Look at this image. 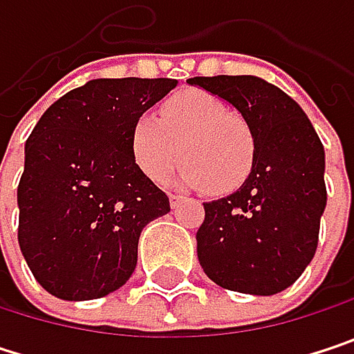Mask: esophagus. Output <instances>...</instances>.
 I'll use <instances>...</instances> for the list:
<instances>
[{
	"label": "esophagus",
	"mask_w": 354,
	"mask_h": 354,
	"mask_svg": "<svg viewBox=\"0 0 354 354\" xmlns=\"http://www.w3.org/2000/svg\"><path fill=\"white\" fill-rule=\"evenodd\" d=\"M180 203H182V196H178V194H170V205H172V209H176Z\"/></svg>",
	"instance_id": "1"
}]
</instances>
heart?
Wrapping results in <instances>:
<instances>
[{
  "instance_id": "b5f03b06",
  "label": "heart",
  "mask_w": 354,
  "mask_h": 354,
  "mask_svg": "<svg viewBox=\"0 0 354 354\" xmlns=\"http://www.w3.org/2000/svg\"><path fill=\"white\" fill-rule=\"evenodd\" d=\"M129 145L143 176L164 180L180 153L184 166L172 184L207 188L211 194L238 190L254 166V137L246 120L196 88L170 96L160 108V118L149 112L139 114L131 127Z\"/></svg>"
}]
</instances>
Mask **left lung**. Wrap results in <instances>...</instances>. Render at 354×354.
Wrapping results in <instances>:
<instances>
[{"instance_id": "1", "label": "left lung", "mask_w": 354, "mask_h": 354, "mask_svg": "<svg viewBox=\"0 0 354 354\" xmlns=\"http://www.w3.org/2000/svg\"><path fill=\"white\" fill-rule=\"evenodd\" d=\"M236 108L254 137V166L232 194L203 203L196 254L223 289L274 295L291 287L318 248L326 156L314 124L281 88L256 75L190 77Z\"/></svg>"}]
</instances>
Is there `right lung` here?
<instances>
[{
    "label": "right lung",
    "instance_id": "1",
    "mask_svg": "<svg viewBox=\"0 0 354 354\" xmlns=\"http://www.w3.org/2000/svg\"><path fill=\"white\" fill-rule=\"evenodd\" d=\"M176 80H92L46 108L24 147L18 244L35 279L65 301L120 289L137 266L143 227L170 198L131 156L139 114Z\"/></svg>",
    "mask_w": 354,
    "mask_h": 354
}]
</instances>
